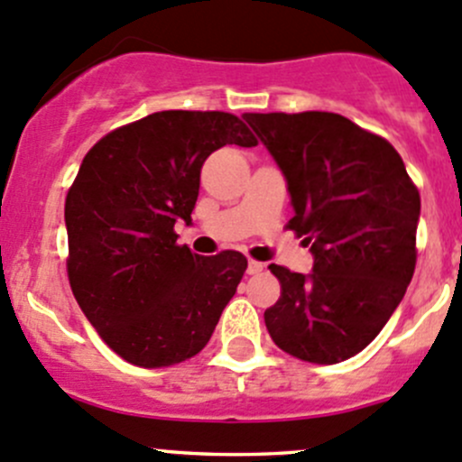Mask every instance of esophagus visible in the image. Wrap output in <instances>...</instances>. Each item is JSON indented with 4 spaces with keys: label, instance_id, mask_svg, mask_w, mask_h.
I'll return each mask as SVG.
<instances>
[{
    "label": "esophagus",
    "instance_id": "34e87169",
    "mask_svg": "<svg viewBox=\"0 0 462 462\" xmlns=\"http://www.w3.org/2000/svg\"><path fill=\"white\" fill-rule=\"evenodd\" d=\"M261 270H263V263H261V261H248V274H259Z\"/></svg>",
    "mask_w": 462,
    "mask_h": 462
}]
</instances>
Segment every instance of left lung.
Instances as JSON below:
<instances>
[{
	"label": "left lung",
	"instance_id": "8db88e82",
	"mask_svg": "<svg viewBox=\"0 0 462 462\" xmlns=\"http://www.w3.org/2000/svg\"><path fill=\"white\" fill-rule=\"evenodd\" d=\"M291 192L288 227L313 273L270 265L282 297L263 313L282 351L337 365L369 346L416 268L420 194L384 138L339 114H244Z\"/></svg>",
	"mask_w": 462,
	"mask_h": 462
}]
</instances>
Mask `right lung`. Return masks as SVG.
<instances>
[{
	"instance_id": "obj_1",
	"label": "right lung",
	"mask_w": 462,
	"mask_h": 462,
	"mask_svg": "<svg viewBox=\"0 0 462 462\" xmlns=\"http://www.w3.org/2000/svg\"><path fill=\"white\" fill-rule=\"evenodd\" d=\"M257 141L226 111H158L88 149L64 205L69 282L82 313L127 362L171 366L209 342L248 261L179 245L205 158Z\"/></svg>"
}]
</instances>
